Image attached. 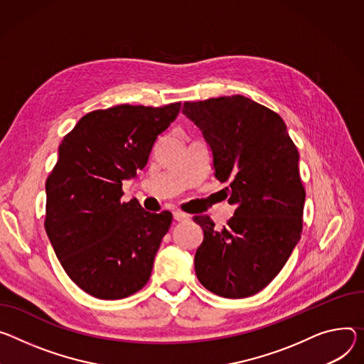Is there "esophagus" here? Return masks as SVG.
I'll list each match as a JSON object with an SVG mask.
<instances>
[{
  "label": "esophagus",
  "instance_id": "1",
  "mask_svg": "<svg viewBox=\"0 0 364 364\" xmlns=\"http://www.w3.org/2000/svg\"><path fill=\"white\" fill-rule=\"evenodd\" d=\"M173 215H174V219H176L177 222H186V220H190V215H187V213L181 212V210H176Z\"/></svg>",
  "mask_w": 364,
  "mask_h": 364
}]
</instances>
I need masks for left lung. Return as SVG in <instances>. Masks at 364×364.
<instances>
[{
    "label": "left lung",
    "instance_id": "left-lung-1",
    "mask_svg": "<svg viewBox=\"0 0 364 364\" xmlns=\"http://www.w3.org/2000/svg\"><path fill=\"white\" fill-rule=\"evenodd\" d=\"M183 113L202 130L215 177L229 181L234 216L222 229L194 216L203 242L194 255L199 282L212 293L241 299L266 287L301 240L305 188L299 152L283 119L244 95L186 102Z\"/></svg>",
    "mask_w": 364,
    "mask_h": 364
}]
</instances>
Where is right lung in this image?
Segmentation results:
<instances>
[{
  "mask_svg": "<svg viewBox=\"0 0 364 364\" xmlns=\"http://www.w3.org/2000/svg\"><path fill=\"white\" fill-rule=\"evenodd\" d=\"M181 103L120 105L78 120L59 145L46 180L45 229L70 279L98 299H123L149 280L173 215L120 202L123 180L136 177Z\"/></svg>",
  "mask_w": 364,
  "mask_h": 364,
  "instance_id": "1",
  "label": "right lung"
}]
</instances>
